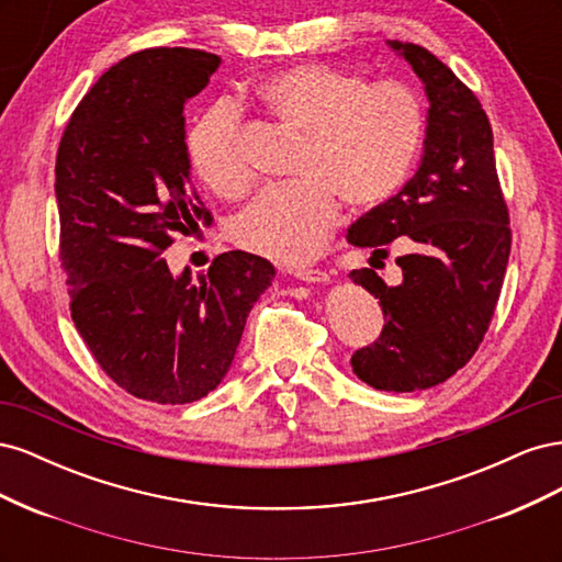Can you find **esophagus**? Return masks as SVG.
<instances>
[{"mask_svg":"<svg viewBox=\"0 0 562 562\" xmlns=\"http://www.w3.org/2000/svg\"><path fill=\"white\" fill-rule=\"evenodd\" d=\"M295 279L304 283H326L330 281V274L323 269H295Z\"/></svg>","mask_w":562,"mask_h":562,"instance_id":"esophagus-1","label":"esophagus"}]
</instances>
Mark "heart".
Listing matches in <instances>:
<instances>
[{"instance_id": "heart-1", "label": "heart", "mask_w": 562, "mask_h": 562, "mask_svg": "<svg viewBox=\"0 0 562 562\" xmlns=\"http://www.w3.org/2000/svg\"><path fill=\"white\" fill-rule=\"evenodd\" d=\"M255 95L283 126L302 135L295 180L267 187L236 215L241 248L283 265L312 260L330 239L337 199L363 211L394 194L419 155L427 112L415 89L323 63L285 67L255 83ZM196 176L213 192L239 199L250 168L239 143V112L217 103L187 138Z\"/></svg>"}]
</instances>
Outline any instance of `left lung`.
<instances>
[{"instance_id": "left-lung-1", "label": "left lung", "mask_w": 562, "mask_h": 562, "mask_svg": "<svg viewBox=\"0 0 562 562\" xmlns=\"http://www.w3.org/2000/svg\"><path fill=\"white\" fill-rule=\"evenodd\" d=\"M389 46L427 91V138L417 173L347 232L351 246L372 248L370 262L398 236L407 248L396 258L398 285L370 267L349 274L384 312L380 337L351 356V368L366 384L403 394L446 382L471 361L497 307L512 227L479 98L431 50Z\"/></svg>"}]
</instances>
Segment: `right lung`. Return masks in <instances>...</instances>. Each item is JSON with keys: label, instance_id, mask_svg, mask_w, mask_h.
Segmentation results:
<instances>
[{"label": "right lung", "instance_id": "obj_1", "mask_svg": "<svg viewBox=\"0 0 562 562\" xmlns=\"http://www.w3.org/2000/svg\"><path fill=\"white\" fill-rule=\"evenodd\" d=\"M220 56L145 48L81 98L56 157L60 260L72 321L98 366L131 396L182 405L213 391L234 361L274 265L217 255L206 277H173L161 252L211 225L190 182L184 105Z\"/></svg>", "mask_w": 562, "mask_h": 562}]
</instances>
